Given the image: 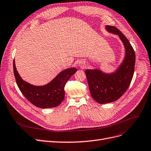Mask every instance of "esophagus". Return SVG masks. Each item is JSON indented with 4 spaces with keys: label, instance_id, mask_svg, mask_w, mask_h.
Segmentation results:
<instances>
[{
    "label": "esophagus",
    "instance_id": "esophagus-1",
    "mask_svg": "<svg viewBox=\"0 0 151 151\" xmlns=\"http://www.w3.org/2000/svg\"><path fill=\"white\" fill-rule=\"evenodd\" d=\"M79 66L81 67V68H83L85 66V63L83 61H80L79 63Z\"/></svg>",
    "mask_w": 151,
    "mask_h": 151
}]
</instances>
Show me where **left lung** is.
Segmentation results:
<instances>
[{"label":"left lung","mask_w":151,"mask_h":151,"mask_svg":"<svg viewBox=\"0 0 151 151\" xmlns=\"http://www.w3.org/2000/svg\"><path fill=\"white\" fill-rule=\"evenodd\" d=\"M105 29L119 36L124 45L125 57L118 68L111 73L99 69L85 70L91 95L100 104L114 102L126 92L132 79L136 61L134 49L122 33L114 26L106 25Z\"/></svg>","instance_id":"left-lung-1"}]
</instances>
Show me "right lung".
<instances>
[{
  "mask_svg": "<svg viewBox=\"0 0 151 151\" xmlns=\"http://www.w3.org/2000/svg\"><path fill=\"white\" fill-rule=\"evenodd\" d=\"M13 66L16 83L21 93L32 104L43 109L57 107L63 101L66 83L77 71L74 67L67 68L59 73L47 84L35 86L22 79L16 69L15 60Z\"/></svg>",
  "mask_w": 151,
  "mask_h": 151,
  "instance_id": "1",
  "label": "right lung"
}]
</instances>
